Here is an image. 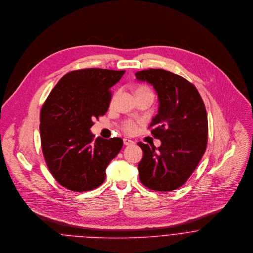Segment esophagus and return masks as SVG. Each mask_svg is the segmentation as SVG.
Here are the masks:
<instances>
[{
	"label": "esophagus",
	"instance_id": "obj_1",
	"mask_svg": "<svg viewBox=\"0 0 253 253\" xmlns=\"http://www.w3.org/2000/svg\"><path fill=\"white\" fill-rule=\"evenodd\" d=\"M134 142L132 141V140H130V139H128V138H124V144L125 145H131V144H133Z\"/></svg>",
	"mask_w": 253,
	"mask_h": 253
}]
</instances>
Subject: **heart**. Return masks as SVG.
Returning a JSON list of instances; mask_svg holds the SVG:
<instances>
[{"instance_id": "obj_1", "label": "heart", "mask_w": 253, "mask_h": 253, "mask_svg": "<svg viewBox=\"0 0 253 253\" xmlns=\"http://www.w3.org/2000/svg\"><path fill=\"white\" fill-rule=\"evenodd\" d=\"M143 90H149V88L146 86H139L136 89V91H143ZM138 125H139L138 121H135L132 119H127L123 122L122 129L127 134H134L138 130Z\"/></svg>"}]
</instances>
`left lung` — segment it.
<instances>
[{"mask_svg":"<svg viewBox=\"0 0 253 253\" xmlns=\"http://www.w3.org/2000/svg\"><path fill=\"white\" fill-rule=\"evenodd\" d=\"M138 81L153 85L159 98L158 114L148 128L161 140L156 149L142 142L139 179L155 191H170L185 183L204 155L208 118L196 87L182 77L161 69L137 72Z\"/></svg>","mask_w":253,"mask_h":253,"instance_id":"1","label":"left lung"}]
</instances>
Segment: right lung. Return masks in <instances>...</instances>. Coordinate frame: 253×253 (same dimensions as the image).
Instances as JSON below:
<instances>
[{
	"label": "right lung",
	"mask_w": 253,
	"mask_h": 253,
	"mask_svg": "<svg viewBox=\"0 0 253 253\" xmlns=\"http://www.w3.org/2000/svg\"><path fill=\"white\" fill-rule=\"evenodd\" d=\"M126 71L83 69L65 75L40 111L41 147L54 178L75 192L92 190L106 177L105 169L123 147V139H93L90 127L104 116L111 87Z\"/></svg>",
	"instance_id": "obj_1"
}]
</instances>
